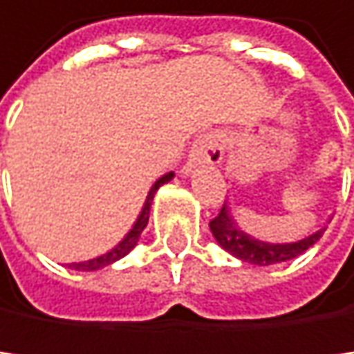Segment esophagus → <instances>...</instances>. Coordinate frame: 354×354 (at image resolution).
I'll list each match as a JSON object with an SVG mask.
<instances>
[{"label":"esophagus","mask_w":354,"mask_h":354,"mask_svg":"<svg viewBox=\"0 0 354 354\" xmlns=\"http://www.w3.org/2000/svg\"><path fill=\"white\" fill-rule=\"evenodd\" d=\"M223 133L218 131H208L201 133L189 151V159L183 167V174H191L193 167L199 163H221L225 155V144H223Z\"/></svg>","instance_id":"1"}]
</instances>
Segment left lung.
<instances>
[{"mask_svg":"<svg viewBox=\"0 0 354 354\" xmlns=\"http://www.w3.org/2000/svg\"><path fill=\"white\" fill-rule=\"evenodd\" d=\"M325 229L327 225L297 242H266V240H259L246 234L234 218V214H231L227 201L223 203L218 216L210 221V231L214 240L218 242V246L227 250L229 254H234L236 259L244 263H252V266H276V263L295 259V257L306 252L310 246H315L323 238Z\"/></svg>","mask_w":354,"mask_h":354,"instance_id":"left-lung-1","label":"left lung"}]
</instances>
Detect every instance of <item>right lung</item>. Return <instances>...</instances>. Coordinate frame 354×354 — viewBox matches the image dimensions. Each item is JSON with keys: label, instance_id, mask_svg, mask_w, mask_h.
Segmentation results:
<instances>
[{"label": "right lung", "instance_id": "1", "mask_svg": "<svg viewBox=\"0 0 354 354\" xmlns=\"http://www.w3.org/2000/svg\"><path fill=\"white\" fill-rule=\"evenodd\" d=\"M171 178H174V171H167V174H163L161 178L151 187V191H148V197H146V201H144V208H142L140 216L136 218L133 227L125 234V238L120 240L114 248H110L108 252H104V254H100V257H93V259H88V261L70 263V268H72V270H78V272H95V270H102V268H106V266H112V263H116L118 259H123L125 254H129V252L138 246V240H140V236H142V231H144L146 225H148V214H151V206H153V197H155V193L159 191V187H163V185L169 183Z\"/></svg>", "mask_w": 354, "mask_h": 354}]
</instances>
